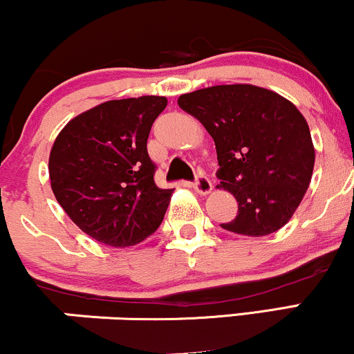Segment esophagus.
Instances as JSON below:
<instances>
[{"label": "esophagus", "mask_w": 354, "mask_h": 354, "mask_svg": "<svg viewBox=\"0 0 354 354\" xmlns=\"http://www.w3.org/2000/svg\"><path fill=\"white\" fill-rule=\"evenodd\" d=\"M193 188L196 193L208 194V193H211V189H213V185H211L208 176H205V174H198L196 180H194V183H193Z\"/></svg>", "instance_id": "esophagus-1"}]
</instances>
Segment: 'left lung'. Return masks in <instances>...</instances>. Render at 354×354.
<instances>
[{
	"label": "left lung",
	"instance_id": "8db88e82",
	"mask_svg": "<svg viewBox=\"0 0 354 354\" xmlns=\"http://www.w3.org/2000/svg\"><path fill=\"white\" fill-rule=\"evenodd\" d=\"M216 145L218 188L238 201L221 228L266 236L283 228L301 203L315 168L306 120L291 101L253 84H219L178 98Z\"/></svg>",
	"mask_w": 354,
	"mask_h": 354
}]
</instances>
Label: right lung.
Wrapping results in <instances>:
<instances>
[{"label":"right lung","mask_w":354,"mask_h":354,"mask_svg":"<svg viewBox=\"0 0 354 354\" xmlns=\"http://www.w3.org/2000/svg\"><path fill=\"white\" fill-rule=\"evenodd\" d=\"M165 96L111 100L61 129L50 153L51 189L81 231L103 245L126 248L153 234L173 189L154 183L149 129Z\"/></svg>","instance_id":"obj_1"}]
</instances>
